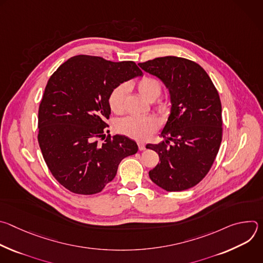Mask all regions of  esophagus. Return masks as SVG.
<instances>
[{"instance_id":"esophagus-1","label":"esophagus","mask_w":263,"mask_h":263,"mask_svg":"<svg viewBox=\"0 0 263 263\" xmlns=\"http://www.w3.org/2000/svg\"><path fill=\"white\" fill-rule=\"evenodd\" d=\"M138 148L140 149V151H143V149H145V144L142 142V141H138Z\"/></svg>"}]
</instances>
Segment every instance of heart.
Instances as JSON below:
<instances>
[{"instance_id":"heart-1","label":"heart","mask_w":263,"mask_h":263,"mask_svg":"<svg viewBox=\"0 0 263 263\" xmlns=\"http://www.w3.org/2000/svg\"><path fill=\"white\" fill-rule=\"evenodd\" d=\"M136 89L138 93L146 101H155L161 92V83L159 80L153 77H143L136 83ZM127 97V87L125 85H119L112 90L108 98V104L112 112L122 114L125 107V100ZM166 106H161V109H165ZM158 128V122L152 117L136 118L126 117L121 119L116 124V129L119 133L126 135L134 139H145Z\"/></svg>"}]
</instances>
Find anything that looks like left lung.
Here are the masks:
<instances>
[{
	"label": "left lung",
	"mask_w": 263,
	"mask_h": 263,
	"mask_svg": "<svg viewBox=\"0 0 263 263\" xmlns=\"http://www.w3.org/2000/svg\"><path fill=\"white\" fill-rule=\"evenodd\" d=\"M138 65L164 84L171 102L160 133L165 140L145 145L160 160L148 176L166 192L189 190L207 175L219 149L222 121L218 92L204 68L192 60L166 56Z\"/></svg>",
	"instance_id": "obj_1"
}]
</instances>
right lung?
I'll list each match as a JSON object with an SVG mask.
<instances>
[{"instance_id": "1", "label": "right lung", "mask_w": 263, "mask_h": 263, "mask_svg": "<svg viewBox=\"0 0 263 263\" xmlns=\"http://www.w3.org/2000/svg\"><path fill=\"white\" fill-rule=\"evenodd\" d=\"M142 76L133 61L69 58L52 74L39 110V143L55 179L73 194L93 195L115 179L120 162L138 151L125 135L107 136L110 92Z\"/></svg>"}]
</instances>
